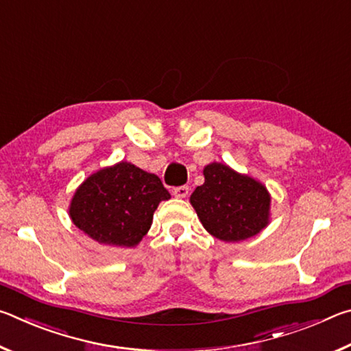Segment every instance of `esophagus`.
Here are the masks:
<instances>
[{
    "mask_svg": "<svg viewBox=\"0 0 351 351\" xmlns=\"http://www.w3.org/2000/svg\"><path fill=\"white\" fill-rule=\"evenodd\" d=\"M173 195L176 198H186L189 195V187L187 186H181L173 189Z\"/></svg>",
    "mask_w": 351,
    "mask_h": 351,
    "instance_id": "1",
    "label": "esophagus"
}]
</instances>
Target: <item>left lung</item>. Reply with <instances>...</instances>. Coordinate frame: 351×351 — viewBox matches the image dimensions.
I'll list each match as a JSON object with an SVG mask.
<instances>
[{"mask_svg": "<svg viewBox=\"0 0 351 351\" xmlns=\"http://www.w3.org/2000/svg\"><path fill=\"white\" fill-rule=\"evenodd\" d=\"M203 175L204 184L190 195V204L210 235L239 243L269 224L271 193L265 184L221 162L207 164Z\"/></svg>", "mask_w": 351, "mask_h": 351, "instance_id": "left-lung-1", "label": "left lung"}]
</instances>
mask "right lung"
<instances>
[{
    "instance_id": "right-lung-1",
    "label": "right lung",
    "mask_w": 351,
    "mask_h": 351,
    "mask_svg": "<svg viewBox=\"0 0 351 351\" xmlns=\"http://www.w3.org/2000/svg\"><path fill=\"white\" fill-rule=\"evenodd\" d=\"M165 199L170 193L156 175L121 161L97 170L75 189L69 218L100 245L134 247L150 230L153 213Z\"/></svg>"
}]
</instances>
